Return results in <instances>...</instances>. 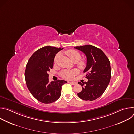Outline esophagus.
<instances>
[{"label": "esophagus", "mask_w": 134, "mask_h": 134, "mask_svg": "<svg viewBox=\"0 0 134 134\" xmlns=\"http://www.w3.org/2000/svg\"><path fill=\"white\" fill-rule=\"evenodd\" d=\"M68 83H70V84H71V85H76V84H77V83H76V82H68Z\"/></svg>", "instance_id": "obj_1"}]
</instances>
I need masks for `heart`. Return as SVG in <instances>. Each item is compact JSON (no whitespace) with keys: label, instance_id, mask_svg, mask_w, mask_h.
<instances>
[{"label":"heart","instance_id":"obj_1","mask_svg":"<svg viewBox=\"0 0 134 134\" xmlns=\"http://www.w3.org/2000/svg\"><path fill=\"white\" fill-rule=\"evenodd\" d=\"M66 54L69 57L71 61L74 63H76V65L80 68H84L85 66V63L82 60H80L81 55L80 53L75 50L69 49L66 51ZM60 53L57 54L54 57V62L55 63L60 56ZM79 73V70L77 69H74L71 70H64L60 72V76L66 80H70L73 79L74 76Z\"/></svg>","mask_w":134,"mask_h":134}]
</instances>
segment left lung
Listing matches in <instances>:
<instances>
[{
	"label": "left lung",
	"mask_w": 134,
	"mask_h": 134,
	"mask_svg": "<svg viewBox=\"0 0 134 134\" xmlns=\"http://www.w3.org/2000/svg\"><path fill=\"white\" fill-rule=\"evenodd\" d=\"M74 48L82 51L86 57V72L88 81L79 82L82 90L77 93L80 98L85 101H93L99 98L107 88L111 79L110 63L104 53L99 48L92 45L75 47Z\"/></svg>",
	"instance_id": "1"
}]
</instances>
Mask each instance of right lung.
I'll return each instance as SVG.
<instances>
[{
    "mask_svg": "<svg viewBox=\"0 0 134 134\" xmlns=\"http://www.w3.org/2000/svg\"><path fill=\"white\" fill-rule=\"evenodd\" d=\"M63 49L46 46L36 51L26 66L25 79L27 87L33 96L42 103L48 104L58 100L62 86L67 83L64 80L49 82V71L53 68L55 54Z\"/></svg>",
    "mask_w": 134,
    "mask_h": 134,
    "instance_id": "add662e5",
    "label": "right lung"
}]
</instances>
